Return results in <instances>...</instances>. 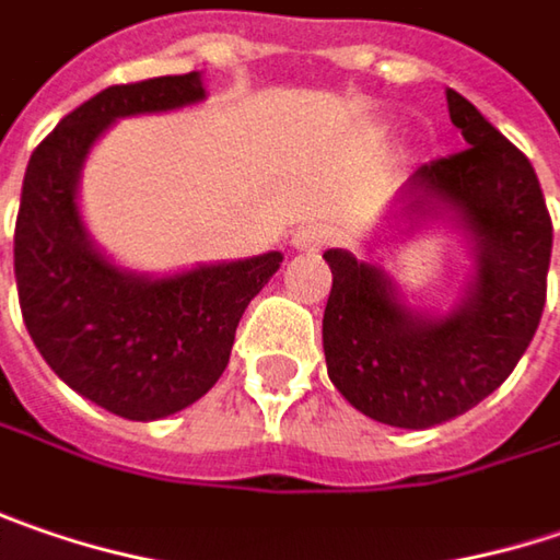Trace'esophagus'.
<instances>
[{
	"label": "esophagus",
	"mask_w": 560,
	"mask_h": 560,
	"mask_svg": "<svg viewBox=\"0 0 560 560\" xmlns=\"http://www.w3.org/2000/svg\"><path fill=\"white\" fill-rule=\"evenodd\" d=\"M329 234L316 224H307V228H298L294 237H291V247L301 249V253H316L319 247H326Z\"/></svg>",
	"instance_id": "esophagus-1"
}]
</instances>
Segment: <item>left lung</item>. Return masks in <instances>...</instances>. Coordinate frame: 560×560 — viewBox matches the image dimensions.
<instances>
[{
    "instance_id": "8db88e82",
    "label": "left lung",
    "mask_w": 560,
    "mask_h": 560,
    "mask_svg": "<svg viewBox=\"0 0 560 560\" xmlns=\"http://www.w3.org/2000/svg\"><path fill=\"white\" fill-rule=\"evenodd\" d=\"M446 107L469 149L418 167L386 224L402 237L431 221L459 228L472 256L459 304L415 311L377 262L323 253L329 380L361 415L411 431L469 411L510 377L539 329L551 262V218L529 158L453 88Z\"/></svg>"
}]
</instances>
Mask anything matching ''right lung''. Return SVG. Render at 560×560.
<instances>
[{"label":"right lung","mask_w":560,"mask_h":560,"mask_svg":"<svg viewBox=\"0 0 560 560\" xmlns=\"http://www.w3.org/2000/svg\"><path fill=\"white\" fill-rule=\"evenodd\" d=\"M199 101V72L104 88L59 119L24 171L15 224L24 326L56 377L129 421L177 415L212 389L247 304L281 266L279 249H269L145 276L116 266L84 228L79 180L94 142L122 116Z\"/></svg>","instance_id":"obj_1"}]
</instances>
